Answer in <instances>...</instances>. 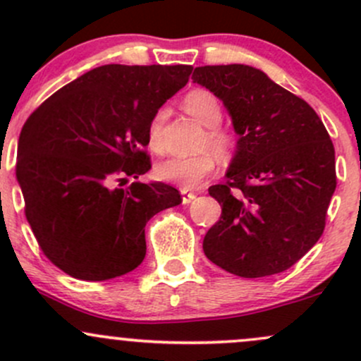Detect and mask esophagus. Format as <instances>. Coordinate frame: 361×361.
I'll list each match as a JSON object with an SVG mask.
<instances>
[{
    "label": "esophagus",
    "mask_w": 361,
    "mask_h": 361,
    "mask_svg": "<svg viewBox=\"0 0 361 361\" xmlns=\"http://www.w3.org/2000/svg\"><path fill=\"white\" fill-rule=\"evenodd\" d=\"M195 197H197L195 193H190V192H186V190H181V202H183L185 205L190 204V202H193Z\"/></svg>",
    "instance_id": "34e87169"
}]
</instances>
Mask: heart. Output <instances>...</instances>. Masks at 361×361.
Here are the masks:
<instances>
[{
	"label": "heart",
	"mask_w": 361,
	"mask_h": 361,
	"mask_svg": "<svg viewBox=\"0 0 361 361\" xmlns=\"http://www.w3.org/2000/svg\"><path fill=\"white\" fill-rule=\"evenodd\" d=\"M185 110L193 115L202 126L209 127L202 146L212 147L222 157H227L235 147V135L229 128L221 127L222 106L217 97L207 90L190 91L183 100ZM168 110L159 109L152 115L147 126V144L154 152L164 151L163 128L166 122ZM217 169V156L210 149L198 152L193 156H171L168 159L157 163L154 169L156 176L168 183L178 185L180 188L190 190L200 186L202 181Z\"/></svg>",
	"instance_id": "1"
}]
</instances>
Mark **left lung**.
Here are the masks:
<instances>
[{"instance_id": "8db88e82", "label": "left lung", "mask_w": 361, "mask_h": 361, "mask_svg": "<svg viewBox=\"0 0 361 361\" xmlns=\"http://www.w3.org/2000/svg\"><path fill=\"white\" fill-rule=\"evenodd\" d=\"M192 80L222 100L239 135L227 181L209 188L222 214L205 234V256L243 279L288 270L322 235L336 190L324 123L251 66H202Z\"/></svg>"}]
</instances>
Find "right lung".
<instances>
[{
  "instance_id": "add662e5",
  "label": "right lung",
  "mask_w": 361,
  "mask_h": 361,
  "mask_svg": "<svg viewBox=\"0 0 361 361\" xmlns=\"http://www.w3.org/2000/svg\"><path fill=\"white\" fill-rule=\"evenodd\" d=\"M192 71L100 66L25 122L16 156L25 215L44 255L73 279L103 281L135 270L146 256L149 219L181 204L180 192L161 181L115 183L151 169L149 122Z\"/></svg>"
}]
</instances>
